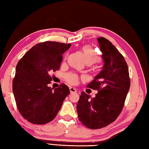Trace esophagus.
Instances as JSON below:
<instances>
[{"label":"esophagus","mask_w":149,"mask_h":149,"mask_svg":"<svg viewBox=\"0 0 149 149\" xmlns=\"http://www.w3.org/2000/svg\"><path fill=\"white\" fill-rule=\"evenodd\" d=\"M70 92L71 93H75V92H76V89H75V88L70 87Z\"/></svg>","instance_id":"34e87169"}]
</instances>
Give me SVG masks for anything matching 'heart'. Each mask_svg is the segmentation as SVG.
<instances>
[{
  "mask_svg": "<svg viewBox=\"0 0 149 149\" xmlns=\"http://www.w3.org/2000/svg\"><path fill=\"white\" fill-rule=\"evenodd\" d=\"M81 52L83 54L84 60L88 65L94 63L100 59L98 52L96 50V49L92 47L90 45H85L82 46L81 47ZM65 77L66 81L70 84H76L79 78L77 74H73V73H70V74L65 75Z\"/></svg>",
  "mask_w": 149,
  "mask_h": 149,
  "instance_id": "1",
  "label": "heart"
}]
</instances>
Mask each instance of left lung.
Listing matches in <instances>:
<instances>
[{
	"label": "left lung",
	"mask_w": 149,
	"mask_h": 149,
	"mask_svg": "<svg viewBox=\"0 0 149 149\" xmlns=\"http://www.w3.org/2000/svg\"><path fill=\"white\" fill-rule=\"evenodd\" d=\"M104 65L87 88L97 90L94 97L82 92L77 104L79 121L90 129L109 125L124 107L130 80L128 65L123 55L104 37L97 39Z\"/></svg>",
	"instance_id": "1"
}]
</instances>
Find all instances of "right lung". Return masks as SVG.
I'll return each instance as SVG.
<instances>
[{
	"label": "right lung",
	"mask_w": 149,
	"mask_h": 149,
	"mask_svg": "<svg viewBox=\"0 0 149 149\" xmlns=\"http://www.w3.org/2000/svg\"><path fill=\"white\" fill-rule=\"evenodd\" d=\"M70 47V43L42 42L30 49L18 62L13 91L20 114L29 123H49L70 94L65 84L55 89L48 84L53 79L50 74L59 70L63 53Z\"/></svg>",
	"instance_id": "obj_1"
}]
</instances>
